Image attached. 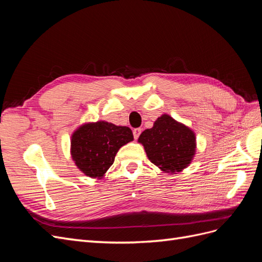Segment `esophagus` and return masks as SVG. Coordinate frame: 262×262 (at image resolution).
Masks as SVG:
<instances>
[{
	"label": "esophagus",
	"instance_id": "1",
	"mask_svg": "<svg viewBox=\"0 0 262 262\" xmlns=\"http://www.w3.org/2000/svg\"><path fill=\"white\" fill-rule=\"evenodd\" d=\"M141 132H142V130L140 129V128H137V129H134L133 130V137H134V139H138L139 137H140V134H141Z\"/></svg>",
	"mask_w": 262,
	"mask_h": 262
}]
</instances>
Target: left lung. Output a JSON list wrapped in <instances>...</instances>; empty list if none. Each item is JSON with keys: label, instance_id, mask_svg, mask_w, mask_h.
I'll return each instance as SVG.
<instances>
[{"label": "left lung", "instance_id": "left-lung-1", "mask_svg": "<svg viewBox=\"0 0 262 262\" xmlns=\"http://www.w3.org/2000/svg\"><path fill=\"white\" fill-rule=\"evenodd\" d=\"M138 142L144 146L148 160L168 173L188 167L196 148L195 133L167 114L158 117L152 128L142 132Z\"/></svg>", "mask_w": 262, "mask_h": 262}]
</instances>
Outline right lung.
I'll return each instance as SVG.
<instances>
[{"instance_id": "add662e5", "label": "right lung", "mask_w": 262, "mask_h": 262, "mask_svg": "<svg viewBox=\"0 0 262 262\" xmlns=\"http://www.w3.org/2000/svg\"><path fill=\"white\" fill-rule=\"evenodd\" d=\"M131 141L133 134L128 126L102 120L86 122L71 137V156L84 175L101 179L114 164L118 150Z\"/></svg>"}]
</instances>
